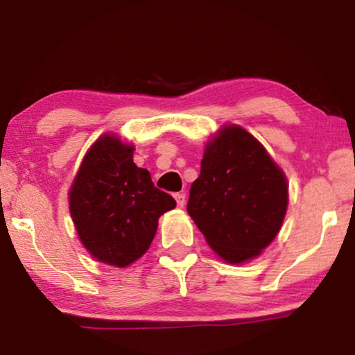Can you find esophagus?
I'll return each mask as SVG.
<instances>
[{"instance_id":"esophagus-1","label":"esophagus","mask_w":355,"mask_h":355,"mask_svg":"<svg viewBox=\"0 0 355 355\" xmlns=\"http://www.w3.org/2000/svg\"><path fill=\"white\" fill-rule=\"evenodd\" d=\"M174 198H176V203L179 208H184V205H186V193L184 192H179L174 196Z\"/></svg>"}]
</instances>
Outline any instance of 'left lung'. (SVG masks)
<instances>
[{
	"label": "left lung",
	"mask_w": 355,
	"mask_h": 355,
	"mask_svg": "<svg viewBox=\"0 0 355 355\" xmlns=\"http://www.w3.org/2000/svg\"><path fill=\"white\" fill-rule=\"evenodd\" d=\"M288 210V181L263 145L239 125L207 144L187 213L227 263H244L275 239Z\"/></svg>",
	"instance_id": "1"
}]
</instances>
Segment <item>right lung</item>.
I'll use <instances>...</instances> for the list:
<instances>
[{
  "instance_id": "add662e5",
  "label": "right lung",
  "mask_w": 355,
  "mask_h": 355,
  "mask_svg": "<svg viewBox=\"0 0 355 355\" xmlns=\"http://www.w3.org/2000/svg\"><path fill=\"white\" fill-rule=\"evenodd\" d=\"M134 145L106 134L85 153L69 191L79 239L92 257L124 268L148 250L158 218L176 200L132 159Z\"/></svg>"
}]
</instances>
